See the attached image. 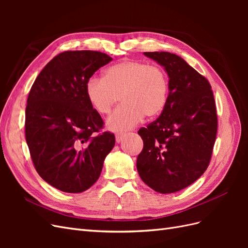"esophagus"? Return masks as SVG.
<instances>
[{
    "label": "esophagus",
    "instance_id": "obj_1",
    "mask_svg": "<svg viewBox=\"0 0 248 248\" xmlns=\"http://www.w3.org/2000/svg\"><path fill=\"white\" fill-rule=\"evenodd\" d=\"M124 138H125V134H123V133H118V134H116V141H117V142H121Z\"/></svg>",
    "mask_w": 248,
    "mask_h": 248
}]
</instances>
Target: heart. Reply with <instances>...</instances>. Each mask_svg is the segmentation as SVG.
<instances>
[{
    "label": "heart",
    "mask_w": 248,
    "mask_h": 248,
    "mask_svg": "<svg viewBox=\"0 0 248 248\" xmlns=\"http://www.w3.org/2000/svg\"><path fill=\"white\" fill-rule=\"evenodd\" d=\"M169 89L168 74L160 67L128 60L108 67L103 78H90L86 95L100 115L109 114L120 97L122 104L109 116L107 127L111 131H125L144 117L159 116L168 103Z\"/></svg>",
    "instance_id": "b5f03b06"
}]
</instances>
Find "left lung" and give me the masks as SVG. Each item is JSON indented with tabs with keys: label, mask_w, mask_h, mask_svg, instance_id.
<instances>
[{
	"label": "left lung",
	"mask_w": 248,
	"mask_h": 248,
	"mask_svg": "<svg viewBox=\"0 0 248 248\" xmlns=\"http://www.w3.org/2000/svg\"><path fill=\"white\" fill-rule=\"evenodd\" d=\"M168 73L169 98L156 121L139 130L144 148L137 159L140 179L157 192L189 186L207 170L217 132L209 81L186 61L168 51L144 52Z\"/></svg>",
	"instance_id": "1"
}]
</instances>
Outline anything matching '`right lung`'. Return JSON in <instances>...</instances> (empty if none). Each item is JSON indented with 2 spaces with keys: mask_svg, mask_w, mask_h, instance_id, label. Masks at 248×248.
Listing matches in <instances>:
<instances>
[{
  "mask_svg": "<svg viewBox=\"0 0 248 248\" xmlns=\"http://www.w3.org/2000/svg\"><path fill=\"white\" fill-rule=\"evenodd\" d=\"M111 60L94 50L61 52L46 65L29 93L25 128L30 154L39 176L61 191L89 189L115 146L110 132L94 136L103 121L86 95L90 78Z\"/></svg>",
  "mask_w": 248,
  "mask_h": 248,
  "instance_id": "obj_1",
  "label": "right lung"
}]
</instances>
